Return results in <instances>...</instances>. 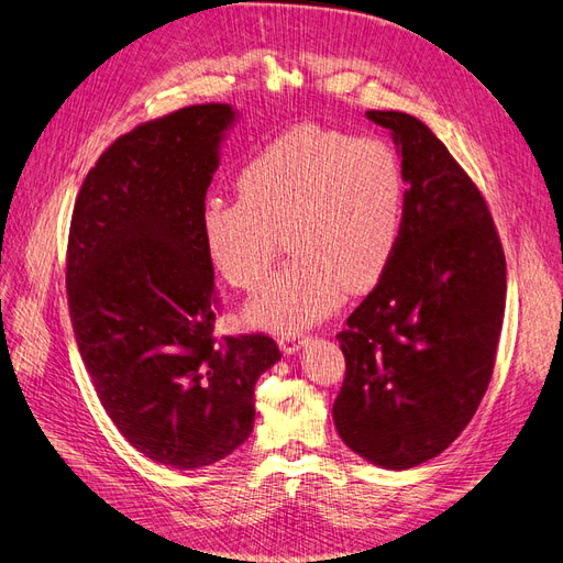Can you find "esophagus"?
<instances>
[{
	"mask_svg": "<svg viewBox=\"0 0 563 563\" xmlns=\"http://www.w3.org/2000/svg\"><path fill=\"white\" fill-rule=\"evenodd\" d=\"M305 343H308V335H291V333H286V335H282L279 338V347L286 352V354H296Z\"/></svg>",
	"mask_w": 563,
	"mask_h": 563,
	"instance_id": "esophagus-1",
	"label": "esophagus"
}]
</instances>
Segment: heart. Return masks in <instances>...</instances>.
<instances>
[{
  "label": "heart",
  "mask_w": 563,
  "mask_h": 563,
  "mask_svg": "<svg viewBox=\"0 0 563 563\" xmlns=\"http://www.w3.org/2000/svg\"><path fill=\"white\" fill-rule=\"evenodd\" d=\"M236 199L201 211L209 261L228 284L253 288L286 234L296 258L246 305V321L296 333L329 317L343 296L376 284L391 263L406 216V178L383 141L298 126L267 143L236 176Z\"/></svg>",
  "instance_id": "b5f03b06"
}]
</instances>
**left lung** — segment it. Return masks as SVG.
<instances>
[{
    "mask_svg": "<svg viewBox=\"0 0 563 563\" xmlns=\"http://www.w3.org/2000/svg\"><path fill=\"white\" fill-rule=\"evenodd\" d=\"M366 117L397 145L406 216L395 258L335 335L345 380L333 422L368 463L408 470L449 449L482 404L505 314V253L484 197L420 119Z\"/></svg>",
    "mask_w": 563,
    "mask_h": 563,
    "instance_id": "obj_1",
    "label": "left lung"
}]
</instances>
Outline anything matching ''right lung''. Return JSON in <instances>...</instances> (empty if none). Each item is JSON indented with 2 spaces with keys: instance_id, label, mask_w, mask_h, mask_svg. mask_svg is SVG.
I'll use <instances>...</instances> for the list:
<instances>
[{
  "instance_id": "obj_1",
  "label": "right lung",
  "mask_w": 563,
  "mask_h": 563,
  "mask_svg": "<svg viewBox=\"0 0 563 563\" xmlns=\"http://www.w3.org/2000/svg\"><path fill=\"white\" fill-rule=\"evenodd\" d=\"M240 112L192 106L117 139L84 180L67 242L81 362L117 430L176 470L207 467L253 432L272 338H213L201 211Z\"/></svg>"
}]
</instances>
